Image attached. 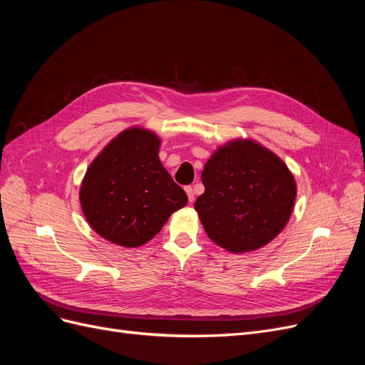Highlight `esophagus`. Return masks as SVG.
I'll use <instances>...</instances> for the list:
<instances>
[{
	"label": "esophagus",
	"mask_w": 365,
	"mask_h": 365,
	"mask_svg": "<svg viewBox=\"0 0 365 365\" xmlns=\"http://www.w3.org/2000/svg\"><path fill=\"white\" fill-rule=\"evenodd\" d=\"M184 190H185L187 196H189V202H193V201H195V193H193V189H192V187H190V185H187Z\"/></svg>",
	"instance_id": "34e87169"
}]
</instances>
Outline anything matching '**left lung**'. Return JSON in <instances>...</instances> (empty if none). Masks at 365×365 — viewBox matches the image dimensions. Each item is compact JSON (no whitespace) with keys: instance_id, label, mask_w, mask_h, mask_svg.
<instances>
[{"instance_id":"8db88e82","label":"left lung","mask_w":365,"mask_h":365,"mask_svg":"<svg viewBox=\"0 0 365 365\" xmlns=\"http://www.w3.org/2000/svg\"><path fill=\"white\" fill-rule=\"evenodd\" d=\"M195 210L207 236L231 252L264 247L288 224L297 196L292 172L251 138L219 146L202 170Z\"/></svg>"}]
</instances>
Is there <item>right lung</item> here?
Here are the masks:
<instances>
[{
  "mask_svg": "<svg viewBox=\"0 0 365 365\" xmlns=\"http://www.w3.org/2000/svg\"><path fill=\"white\" fill-rule=\"evenodd\" d=\"M160 146L155 132L132 126L109 141L86 169L79 190L82 212L111 244H148L189 201L161 164Z\"/></svg>",
  "mask_w": 365,
  "mask_h": 365,
  "instance_id": "add662e5",
  "label": "right lung"
}]
</instances>
